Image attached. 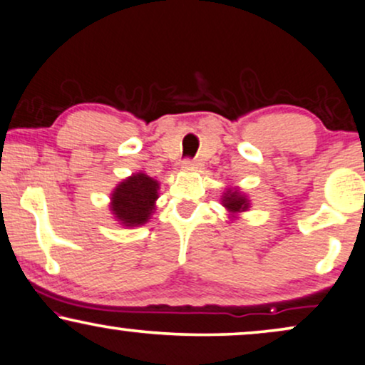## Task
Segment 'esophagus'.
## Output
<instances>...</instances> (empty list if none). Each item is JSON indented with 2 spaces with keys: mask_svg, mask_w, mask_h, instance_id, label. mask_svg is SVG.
<instances>
[{
  "mask_svg": "<svg viewBox=\"0 0 365 365\" xmlns=\"http://www.w3.org/2000/svg\"><path fill=\"white\" fill-rule=\"evenodd\" d=\"M183 168H198L200 167V163H198V160H183Z\"/></svg>",
  "mask_w": 365,
  "mask_h": 365,
  "instance_id": "1",
  "label": "esophagus"
}]
</instances>
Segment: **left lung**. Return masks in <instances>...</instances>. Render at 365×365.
Segmentation results:
<instances>
[{
    "label": "left lung",
    "mask_w": 365,
    "mask_h": 365,
    "mask_svg": "<svg viewBox=\"0 0 365 365\" xmlns=\"http://www.w3.org/2000/svg\"><path fill=\"white\" fill-rule=\"evenodd\" d=\"M220 202H222L224 209L227 210L229 220H237L239 215L251 209V200H249L246 193L241 192L239 187H229L222 193Z\"/></svg>",
    "instance_id": "left-lung-1"
}]
</instances>
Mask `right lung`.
Returning a JSON list of instances; mask_svg holds the SVG:
<instances>
[{
	"label": "right lung",
	"instance_id": "1",
	"mask_svg": "<svg viewBox=\"0 0 365 365\" xmlns=\"http://www.w3.org/2000/svg\"><path fill=\"white\" fill-rule=\"evenodd\" d=\"M160 182L136 172L119 182L110 193L109 210L123 227H140L153 215L158 200Z\"/></svg>",
	"mask_w": 365,
	"mask_h": 365
}]
</instances>
